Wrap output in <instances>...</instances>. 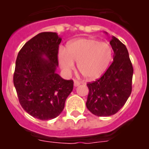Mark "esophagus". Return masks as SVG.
I'll return each mask as SVG.
<instances>
[{
	"label": "esophagus",
	"mask_w": 149,
	"mask_h": 149,
	"mask_svg": "<svg viewBox=\"0 0 149 149\" xmlns=\"http://www.w3.org/2000/svg\"><path fill=\"white\" fill-rule=\"evenodd\" d=\"M80 84H81V83L79 82V81H77V80H74V86H78Z\"/></svg>",
	"instance_id": "esophagus-1"
}]
</instances>
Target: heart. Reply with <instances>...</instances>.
Instances as JSON below:
<instances>
[{
	"label": "heart",
	"instance_id": "obj_1",
	"mask_svg": "<svg viewBox=\"0 0 149 149\" xmlns=\"http://www.w3.org/2000/svg\"><path fill=\"white\" fill-rule=\"evenodd\" d=\"M113 56L111 46L93 38H79L61 49L58 60L62 69L66 73L74 67L77 62L79 72L89 81H94L103 75L108 68Z\"/></svg>",
	"mask_w": 149,
	"mask_h": 149
}]
</instances>
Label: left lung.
Listing matches in <instances>:
<instances>
[{"mask_svg": "<svg viewBox=\"0 0 149 149\" xmlns=\"http://www.w3.org/2000/svg\"><path fill=\"white\" fill-rule=\"evenodd\" d=\"M113 61L99 79L88 83V110L97 116H110L126 103L132 91L134 68L126 46L115 36H111Z\"/></svg>", "mask_w": 149, "mask_h": 149, "instance_id": "left-lung-1", "label": "left lung"}]
</instances>
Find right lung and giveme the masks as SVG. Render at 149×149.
I'll list each match as a JSON object with an SVG mask.
<instances>
[{
    "label": "right lung",
    "mask_w": 149,
    "mask_h": 149,
    "mask_svg": "<svg viewBox=\"0 0 149 149\" xmlns=\"http://www.w3.org/2000/svg\"><path fill=\"white\" fill-rule=\"evenodd\" d=\"M61 40L56 33H40L24 44L15 62L13 84L19 103L40 120L58 116L73 89L72 80H64L56 73Z\"/></svg>",
    "instance_id": "right-lung-1"
}]
</instances>
